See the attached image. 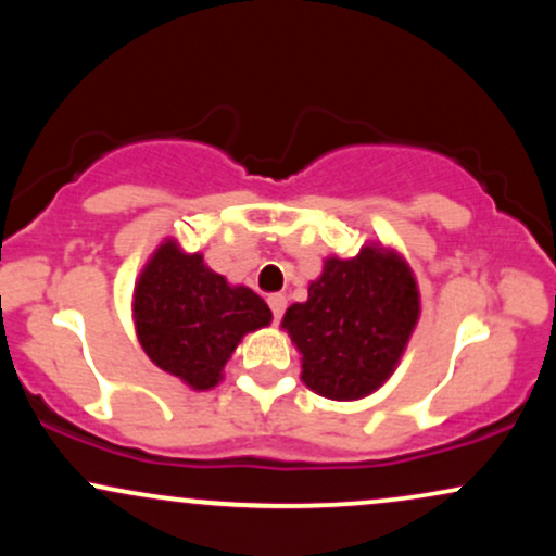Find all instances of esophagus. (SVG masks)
Here are the masks:
<instances>
[{
	"mask_svg": "<svg viewBox=\"0 0 556 556\" xmlns=\"http://www.w3.org/2000/svg\"><path fill=\"white\" fill-rule=\"evenodd\" d=\"M266 303H269V308H271V316H274V321H279V318L285 316V308H287V298L282 295V292H274V295L266 298Z\"/></svg>",
	"mask_w": 556,
	"mask_h": 556,
	"instance_id": "34e87169",
	"label": "esophagus"
}]
</instances>
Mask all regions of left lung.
I'll return each instance as SVG.
<instances>
[{"label":"left lung","instance_id":"obj_1","mask_svg":"<svg viewBox=\"0 0 556 556\" xmlns=\"http://www.w3.org/2000/svg\"><path fill=\"white\" fill-rule=\"evenodd\" d=\"M410 266L384 248L329 258L308 300L287 308L282 327L303 353V381L329 400H358L389 379L418 321Z\"/></svg>","mask_w":556,"mask_h":556}]
</instances>
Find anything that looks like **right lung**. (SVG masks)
I'll return each mask as SVG.
<instances>
[{
	"label": "right lung",
	"instance_id": "obj_1",
	"mask_svg": "<svg viewBox=\"0 0 556 556\" xmlns=\"http://www.w3.org/2000/svg\"><path fill=\"white\" fill-rule=\"evenodd\" d=\"M138 340L146 355L193 389H212L242 334L271 321L269 305L248 287H229L167 240L146 264L132 295Z\"/></svg>",
	"mask_w": 556,
	"mask_h": 556
}]
</instances>
